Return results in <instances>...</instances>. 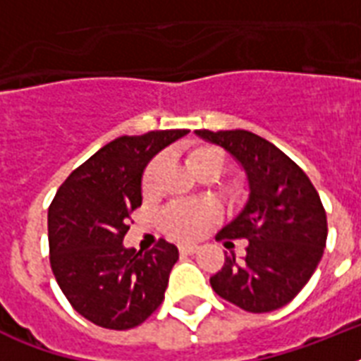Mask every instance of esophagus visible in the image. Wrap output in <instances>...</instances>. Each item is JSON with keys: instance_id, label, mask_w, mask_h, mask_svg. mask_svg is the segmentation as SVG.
Wrapping results in <instances>:
<instances>
[{"instance_id": "1", "label": "esophagus", "mask_w": 361, "mask_h": 361, "mask_svg": "<svg viewBox=\"0 0 361 361\" xmlns=\"http://www.w3.org/2000/svg\"><path fill=\"white\" fill-rule=\"evenodd\" d=\"M198 251V245H192V243H181L180 252L181 255H195Z\"/></svg>"}]
</instances>
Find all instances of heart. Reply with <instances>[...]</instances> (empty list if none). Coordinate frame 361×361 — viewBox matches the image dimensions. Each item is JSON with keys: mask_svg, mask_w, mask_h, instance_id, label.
<instances>
[{"mask_svg": "<svg viewBox=\"0 0 361 361\" xmlns=\"http://www.w3.org/2000/svg\"><path fill=\"white\" fill-rule=\"evenodd\" d=\"M185 163L192 174L202 178V176H217L225 169V153L215 146H192L185 155ZM163 166V157H155L147 164L142 180V189L144 192H152L155 189V181ZM219 219V209L209 202L197 204H174L163 212L161 223L166 234L178 240H195L202 236L215 221Z\"/></svg>", "mask_w": 361, "mask_h": 361, "instance_id": "obj_1", "label": "heart"}]
</instances>
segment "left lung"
Masks as SVG:
<instances>
[{
	"mask_svg": "<svg viewBox=\"0 0 361 361\" xmlns=\"http://www.w3.org/2000/svg\"><path fill=\"white\" fill-rule=\"evenodd\" d=\"M195 133L231 153L247 185L241 212L217 234L249 241L247 255L226 257L212 288L249 313L283 307L307 285L324 252L328 223L319 192L290 157L251 130Z\"/></svg>",
	"mask_w": 361,
	"mask_h": 361,
	"instance_id": "1",
	"label": "left lung"
}]
</instances>
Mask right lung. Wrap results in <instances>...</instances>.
I'll return each instance as SVG.
<instances>
[{
    "label": "right lung",
    "mask_w": 361,
    "mask_h": 361,
    "mask_svg": "<svg viewBox=\"0 0 361 361\" xmlns=\"http://www.w3.org/2000/svg\"><path fill=\"white\" fill-rule=\"evenodd\" d=\"M187 129L149 130L109 142L63 181L48 208L54 277L71 305L93 324L129 330L164 300L180 252L161 240L152 251L123 245L130 212L142 204V176Z\"/></svg>",
    "instance_id": "obj_1"
}]
</instances>
